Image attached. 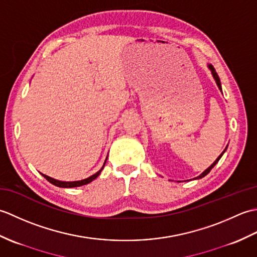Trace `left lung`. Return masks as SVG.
<instances>
[{"label":"left lung","mask_w":257,"mask_h":257,"mask_svg":"<svg viewBox=\"0 0 257 257\" xmlns=\"http://www.w3.org/2000/svg\"><path fill=\"white\" fill-rule=\"evenodd\" d=\"M207 68H209L210 70H211V74H212V76H213V78H214V80H215V83H216V85H217V87H219V89L222 91V86H221V80H220V78H219V75H217V73L215 72V69H214V67H213V65H211V64H207ZM228 146V145H227ZM227 146H226V148L224 149V150H223V152H222V154L219 156V157H217V159L214 161V162H213L212 163V165L209 167V168H207V169H205V170L203 171V172H202L201 174H200V176H198V177H195V178H193L194 180H196V179H202V178H203V177H205L206 176V174L207 173H209L211 170H212V169L213 168H214V166L216 165V163L217 162H219V160L221 159V157L223 156V154H224V152L226 151V149H227Z\"/></svg>","instance_id":"left-lung-1"}]
</instances>
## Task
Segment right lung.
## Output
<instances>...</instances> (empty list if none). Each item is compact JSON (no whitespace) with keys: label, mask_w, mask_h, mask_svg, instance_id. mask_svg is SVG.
I'll use <instances>...</instances> for the list:
<instances>
[{"label":"right lung","mask_w":257,"mask_h":257,"mask_svg":"<svg viewBox=\"0 0 257 257\" xmlns=\"http://www.w3.org/2000/svg\"><path fill=\"white\" fill-rule=\"evenodd\" d=\"M107 158H108V157H107ZM107 158H106L105 162H103V166L101 167V169H100L99 171H97L95 174H92V176H90L89 178H86V179H84V180H79V181H59V180L53 179V178H51V177L46 176V174H43V173H41V174L47 180L48 182H51L52 184L56 185V187H59V188H76V187H81V185L88 184V183H90L91 181H94V180H95L98 176H99L101 170L103 169V167H105V163H106V161H107Z\"/></svg>","instance_id":"obj_1"}]
</instances>
